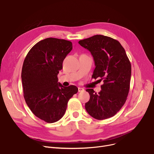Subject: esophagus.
Instances as JSON below:
<instances>
[{"label": "esophagus", "instance_id": "1", "mask_svg": "<svg viewBox=\"0 0 154 154\" xmlns=\"http://www.w3.org/2000/svg\"><path fill=\"white\" fill-rule=\"evenodd\" d=\"M78 91L79 92H84V89L83 88H82V87H78Z\"/></svg>", "mask_w": 154, "mask_h": 154}]
</instances>
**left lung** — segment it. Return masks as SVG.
Masks as SVG:
<instances>
[{"instance_id":"8db88e82","label":"left lung","mask_w":154,"mask_h":154,"mask_svg":"<svg viewBox=\"0 0 154 154\" xmlns=\"http://www.w3.org/2000/svg\"><path fill=\"white\" fill-rule=\"evenodd\" d=\"M93 56L95 68L92 78L103 80L97 94L88 88L90 99L85 107L91 116L103 120L115 116L124 106L130 88L131 64L120 43L111 37L95 35L79 41Z\"/></svg>"}]
</instances>
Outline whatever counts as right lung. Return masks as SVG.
Instances as JSON below:
<instances>
[{"instance_id":"right-lung-1","label":"right lung","mask_w":154,"mask_h":154,"mask_svg":"<svg viewBox=\"0 0 154 154\" xmlns=\"http://www.w3.org/2000/svg\"><path fill=\"white\" fill-rule=\"evenodd\" d=\"M72 49L69 40L47 38L32 47L23 61L21 78L24 99L32 113L47 123L63 116L68 101L78 92L75 85L63 87L58 82L63 61Z\"/></svg>"}]
</instances>
